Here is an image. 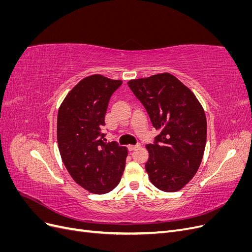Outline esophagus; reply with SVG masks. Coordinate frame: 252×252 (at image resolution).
<instances>
[{"mask_svg":"<svg viewBox=\"0 0 252 252\" xmlns=\"http://www.w3.org/2000/svg\"><path fill=\"white\" fill-rule=\"evenodd\" d=\"M138 147H140V144H136V145H128V150H129V151H132V150L136 149Z\"/></svg>","mask_w":252,"mask_h":252,"instance_id":"34e87169","label":"esophagus"}]
</instances>
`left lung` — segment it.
Here are the masks:
<instances>
[{"mask_svg":"<svg viewBox=\"0 0 252 252\" xmlns=\"http://www.w3.org/2000/svg\"><path fill=\"white\" fill-rule=\"evenodd\" d=\"M128 86L161 131L147 144L145 164L150 182L173 192L191 180L201 165L207 136L204 109L193 93L168 72L129 81Z\"/></svg>","mask_w":252,"mask_h":252,"instance_id":"8db88e82","label":"left lung"}]
</instances>
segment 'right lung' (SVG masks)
I'll return each mask as SVG.
<instances>
[{"label":"right lung","mask_w":252,"mask_h":252,"mask_svg":"<svg viewBox=\"0 0 252 252\" xmlns=\"http://www.w3.org/2000/svg\"><path fill=\"white\" fill-rule=\"evenodd\" d=\"M121 85L120 80L90 75L69 91L58 112L62 161L74 182L95 194L116 188L125 169L127 148L104 143L101 131L110 97Z\"/></svg>","instance_id":"add662e5"}]
</instances>
